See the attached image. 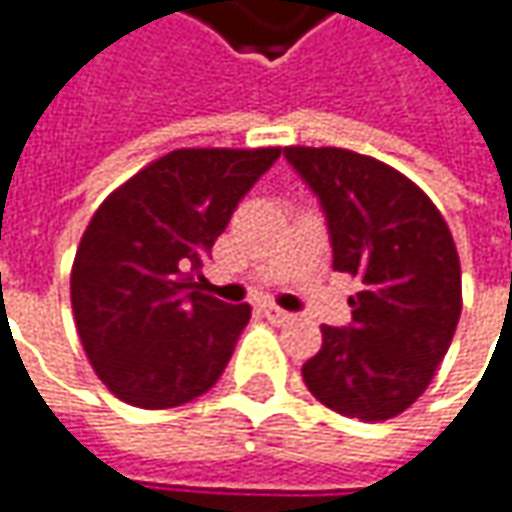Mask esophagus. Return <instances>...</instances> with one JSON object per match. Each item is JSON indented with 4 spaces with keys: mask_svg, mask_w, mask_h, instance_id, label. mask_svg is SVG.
Here are the masks:
<instances>
[{
    "mask_svg": "<svg viewBox=\"0 0 512 512\" xmlns=\"http://www.w3.org/2000/svg\"><path fill=\"white\" fill-rule=\"evenodd\" d=\"M263 313H266L269 321H275V324H286V321H292V313H286V310L275 307V304H266V307H263Z\"/></svg>",
    "mask_w": 512,
    "mask_h": 512,
    "instance_id": "esophagus-1",
    "label": "esophagus"
}]
</instances>
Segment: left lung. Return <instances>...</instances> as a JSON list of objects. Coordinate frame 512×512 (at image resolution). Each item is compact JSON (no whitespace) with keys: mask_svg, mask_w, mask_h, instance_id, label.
<instances>
[{"mask_svg":"<svg viewBox=\"0 0 512 512\" xmlns=\"http://www.w3.org/2000/svg\"><path fill=\"white\" fill-rule=\"evenodd\" d=\"M321 199L333 269L359 278L353 324L321 327L301 376L321 406L365 423L429 388L461 318V260L437 205L406 173L345 147H284Z\"/></svg>","mask_w":512,"mask_h":512,"instance_id":"obj_1","label":"left lung"}]
</instances>
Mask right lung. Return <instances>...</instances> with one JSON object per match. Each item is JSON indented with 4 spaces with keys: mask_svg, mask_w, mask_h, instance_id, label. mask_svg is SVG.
Returning a JSON list of instances; mask_svg holds the SVG:
<instances>
[{
    "mask_svg": "<svg viewBox=\"0 0 512 512\" xmlns=\"http://www.w3.org/2000/svg\"><path fill=\"white\" fill-rule=\"evenodd\" d=\"M281 147H182L141 167L92 214L72 263L77 336L106 388L176 408L226 371L249 304L205 295L202 263Z\"/></svg>",
    "mask_w": 512,
    "mask_h": 512,
    "instance_id": "1",
    "label": "right lung"
}]
</instances>
